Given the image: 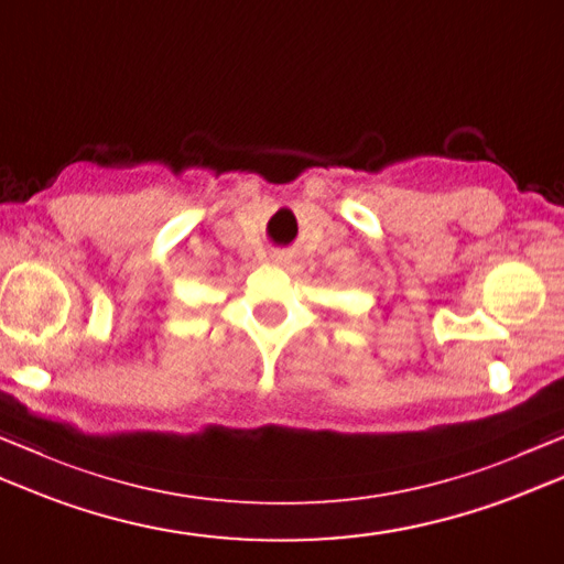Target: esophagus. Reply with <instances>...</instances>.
<instances>
[{
	"mask_svg": "<svg viewBox=\"0 0 564 564\" xmlns=\"http://www.w3.org/2000/svg\"><path fill=\"white\" fill-rule=\"evenodd\" d=\"M273 261H275V263H281V259H273Z\"/></svg>",
	"mask_w": 564,
	"mask_h": 564,
	"instance_id": "1",
	"label": "esophagus"
}]
</instances>
